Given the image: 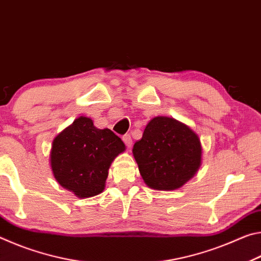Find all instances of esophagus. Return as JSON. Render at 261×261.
I'll return each instance as SVG.
<instances>
[{"label":"esophagus","mask_w":261,"mask_h":261,"mask_svg":"<svg viewBox=\"0 0 261 261\" xmlns=\"http://www.w3.org/2000/svg\"><path fill=\"white\" fill-rule=\"evenodd\" d=\"M122 139H123V141H124V144H125L126 147H131L132 139H131V136L130 135H124V136L122 137Z\"/></svg>","instance_id":"obj_1"}]
</instances>
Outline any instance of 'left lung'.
I'll return each instance as SVG.
<instances>
[{"label":"left lung","mask_w":261,"mask_h":261,"mask_svg":"<svg viewBox=\"0 0 261 261\" xmlns=\"http://www.w3.org/2000/svg\"><path fill=\"white\" fill-rule=\"evenodd\" d=\"M144 182L155 190H175L188 182L200 166L198 136L170 117L153 118L132 149Z\"/></svg>","instance_id":"obj_1"}]
</instances>
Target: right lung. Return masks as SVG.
I'll return each instance as SVG.
<instances>
[{"label": "right lung", "instance_id": "1", "mask_svg": "<svg viewBox=\"0 0 261 261\" xmlns=\"http://www.w3.org/2000/svg\"><path fill=\"white\" fill-rule=\"evenodd\" d=\"M125 145L112 130H100L88 117H79L53 141L50 166L62 187L79 198L102 192L110 163Z\"/></svg>", "mask_w": 261, "mask_h": 261}]
</instances>
